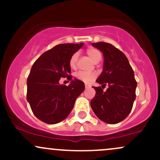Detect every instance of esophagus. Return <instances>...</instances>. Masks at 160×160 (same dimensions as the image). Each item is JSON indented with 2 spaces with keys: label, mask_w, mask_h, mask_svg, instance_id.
Listing matches in <instances>:
<instances>
[{
  "label": "esophagus",
  "mask_w": 160,
  "mask_h": 160,
  "mask_svg": "<svg viewBox=\"0 0 160 160\" xmlns=\"http://www.w3.org/2000/svg\"><path fill=\"white\" fill-rule=\"evenodd\" d=\"M85 88H86V89H88V88H89V86L86 85H86H85Z\"/></svg>",
  "instance_id": "obj_1"
}]
</instances>
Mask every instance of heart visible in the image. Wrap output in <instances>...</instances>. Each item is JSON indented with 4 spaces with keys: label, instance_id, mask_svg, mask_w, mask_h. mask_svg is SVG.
Wrapping results in <instances>:
<instances>
[{
    "label": "heart",
    "instance_id": "heart-1",
    "mask_svg": "<svg viewBox=\"0 0 160 160\" xmlns=\"http://www.w3.org/2000/svg\"><path fill=\"white\" fill-rule=\"evenodd\" d=\"M87 55L90 57V58L95 63H98L102 59V53L100 51L95 48H89L86 50ZM78 59V53L75 52L72 55L69 60V65L71 68H74L76 66L77 62ZM76 78L78 80H81V81L86 82V83H90L95 78V75L92 73H86L83 71H79L75 74Z\"/></svg>",
    "mask_w": 160,
    "mask_h": 160
}]
</instances>
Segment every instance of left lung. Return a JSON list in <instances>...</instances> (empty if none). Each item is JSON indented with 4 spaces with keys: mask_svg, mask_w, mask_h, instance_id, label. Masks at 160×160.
I'll use <instances>...</instances> for the list:
<instances>
[{
    "mask_svg": "<svg viewBox=\"0 0 160 160\" xmlns=\"http://www.w3.org/2000/svg\"><path fill=\"white\" fill-rule=\"evenodd\" d=\"M103 53V70L96 82L108 86L106 91L95 87V97L90 104L95 114L106 123L116 124L127 117L135 100L137 82L128 58L111 43H92Z\"/></svg>",
    "mask_w": 160,
    "mask_h": 160,
    "instance_id": "8db88e82",
    "label": "left lung"
}]
</instances>
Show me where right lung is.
Returning a JSON list of instances; mask_svg holds the SVG:
<instances>
[{
	"mask_svg": "<svg viewBox=\"0 0 160 160\" xmlns=\"http://www.w3.org/2000/svg\"><path fill=\"white\" fill-rule=\"evenodd\" d=\"M83 43H62L40 56L27 79V101L34 114L47 124H56L67 118L75 101L85 89L84 82L73 80L69 60ZM71 80L68 86L59 83L61 77Z\"/></svg>",
	"mask_w": 160,
	"mask_h": 160,
	"instance_id": "add662e5",
	"label": "right lung"
}]
</instances>
